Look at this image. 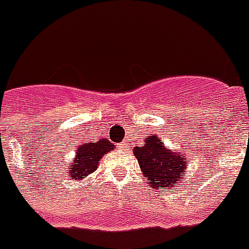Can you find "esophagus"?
<instances>
[{
  "label": "esophagus",
  "instance_id": "obj_1",
  "mask_svg": "<svg viewBox=\"0 0 249 249\" xmlns=\"http://www.w3.org/2000/svg\"><path fill=\"white\" fill-rule=\"evenodd\" d=\"M127 144H128V143H127V140H123V143H122L123 147H127Z\"/></svg>",
  "mask_w": 249,
  "mask_h": 249
}]
</instances>
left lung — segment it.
<instances>
[{"label": "left lung", "instance_id": "1", "mask_svg": "<svg viewBox=\"0 0 249 249\" xmlns=\"http://www.w3.org/2000/svg\"><path fill=\"white\" fill-rule=\"evenodd\" d=\"M134 153L140 169L148 180L149 188L167 192L169 188L176 186L178 181H182L181 176L188 167L184 153L165 148L156 136L145 138L144 145L135 147Z\"/></svg>", "mask_w": 249, "mask_h": 249}]
</instances>
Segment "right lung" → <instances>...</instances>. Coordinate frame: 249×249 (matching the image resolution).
I'll return each instance as SVG.
<instances>
[{"label": "right lung", "mask_w": 249, "mask_h": 249, "mask_svg": "<svg viewBox=\"0 0 249 249\" xmlns=\"http://www.w3.org/2000/svg\"><path fill=\"white\" fill-rule=\"evenodd\" d=\"M114 144L106 139H101L96 143L84 142L78 145L77 153L73 162L68 168V178L71 180H82L87 176L96 171L98 162L105 153L111 151Z\"/></svg>", "instance_id": "add662e5"}]
</instances>
